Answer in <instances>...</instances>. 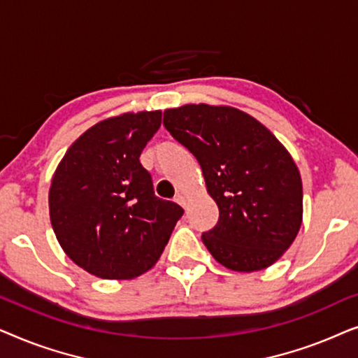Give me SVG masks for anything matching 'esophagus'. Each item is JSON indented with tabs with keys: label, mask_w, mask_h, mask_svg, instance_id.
<instances>
[{
	"label": "esophagus",
	"mask_w": 358,
	"mask_h": 358,
	"mask_svg": "<svg viewBox=\"0 0 358 358\" xmlns=\"http://www.w3.org/2000/svg\"><path fill=\"white\" fill-rule=\"evenodd\" d=\"M176 202H178L179 205H182V207H185V202H187V200H185L182 194H178V195H176Z\"/></svg>",
	"instance_id": "obj_1"
}]
</instances>
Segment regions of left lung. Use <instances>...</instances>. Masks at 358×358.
<instances>
[{"mask_svg":"<svg viewBox=\"0 0 358 358\" xmlns=\"http://www.w3.org/2000/svg\"><path fill=\"white\" fill-rule=\"evenodd\" d=\"M166 130L202 168L218 223L202 234L210 254L236 272L272 266L295 241L303 218L295 161L261 122L224 106L164 110Z\"/></svg>","mask_w":358,"mask_h":358,"instance_id":"1","label":"left lung"}]
</instances>
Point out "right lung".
Masks as SVG:
<instances>
[{
	"label": "right lung",
	"instance_id": "right-lung-1",
	"mask_svg": "<svg viewBox=\"0 0 358 358\" xmlns=\"http://www.w3.org/2000/svg\"><path fill=\"white\" fill-rule=\"evenodd\" d=\"M161 110L129 112L86 130L53 174L48 207L55 236L73 262L101 278L129 280L158 262L182 217L156 197L140 155Z\"/></svg>",
	"mask_w": 358,
	"mask_h": 358
}]
</instances>
